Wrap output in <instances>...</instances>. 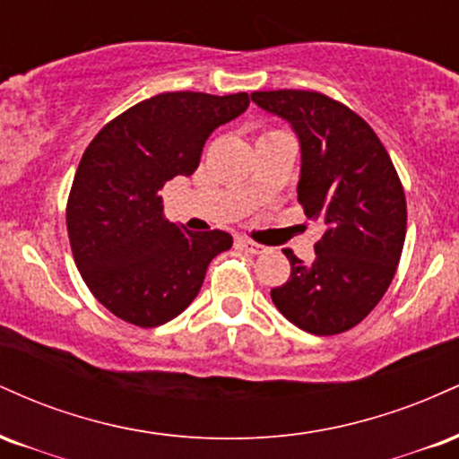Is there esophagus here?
<instances>
[{
  "mask_svg": "<svg viewBox=\"0 0 459 459\" xmlns=\"http://www.w3.org/2000/svg\"><path fill=\"white\" fill-rule=\"evenodd\" d=\"M237 246L241 247V250H246L247 255H263V252H265V247H263L261 244H256V241H250V239H239L237 241Z\"/></svg>",
  "mask_w": 459,
  "mask_h": 459,
  "instance_id": "1",
  "label": "esophagus"
}]
</instances>
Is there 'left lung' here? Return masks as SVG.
Returning <instances> with one entry per match:
<instances>
[{"label": "left lung", "instance_id": "obj_1", "mask_svg": "<svg viewBox=\"0 0 459 459\" xmlns=\"http://www.w3.org/2000/svg\"><path fill=\"white\" fill-rule=\"evenodd\" d=\"M250 97L298 134V200L325 226L313 263L284 250L291 276L272 289V302L304 332L341 334L377 307L397 272L408 220L402 181L376 131L347 105L313 91Z\"/></svg>", "mask_w": 459, "mask_h": 459}]
</instances>
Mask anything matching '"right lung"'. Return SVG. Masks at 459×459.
Wrapping results in <instances>:
<instances>
[{"label": "right lung", "instance_id": "obj_1", "mask_svg": "<svg viewBox=\"0 0 459 459\" xmlns=\"http://www.w3.org/2000/svg\"><path fill=\"white\" fill-rule=\"evenodd\" d=\"M247 105L246 92L155 94L109 120L83 151L68 194V239L83 282L118 319L140 328L175 319L213 256L233 246L224 230L168 222L160 189L192 175L209 135Z\"/></svg>", "mask_w": 459, "mask_h": 459}]
</instances>
